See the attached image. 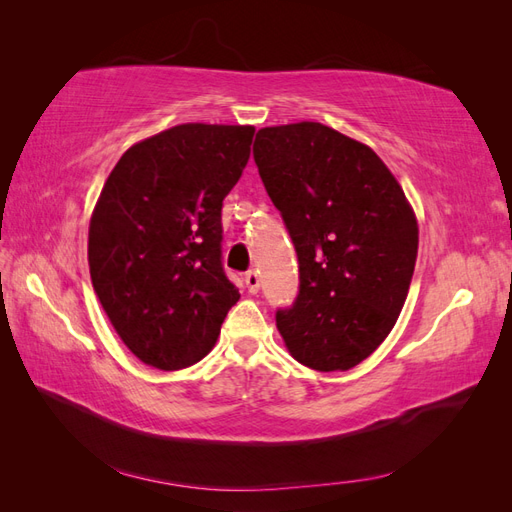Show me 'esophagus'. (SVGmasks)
Segmentation results:
<instances>
[{"label":"esophagus","instance_id":"1","mask_svg":"<svg viewBox=\"0 0 512 512\" xmlns=\"http://www.w3.org/2000/svg\"><path fill=\"white\" fill-rule=\"evenodd\" d=\"M245 284H247V290H250L252 294H256L260 290V273L258 271H247Z\"/></svg>","mask_w":512,"mask_h":512}]
</instances>
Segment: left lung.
Listing matches in <instances>:
<instances>
[{"instance_id": "1", "label": "left lung", "mask_w": 512, "mask_h": 512, "mask_svg": "<svg viewBox=\"0 0 512 512\" xmlns=\"http://www.w3.org/2000/svg\"><path fill=\"white\" fill-rule=\"evenodd\" d=\"M254 160L299 256V297L277 312V331L305 367L348 371L406 303L414 209L374 149L318 121L258 130Z\"/></svg>"}]
</instances>
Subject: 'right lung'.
<instances>
[{"mask_svg":"<svg viewBox=\"0 0 512 512\" xmlns=\"http://www.w3.org/2000/svg\"><path fill=\"white\" fill-rule=\"evenodd\" d=\"M254 126L181 123L132 145L91 213V284L138 361L177 371L207 356L239 290L222 269V203Z\"/></svg>","mask_w":512,"mask_h":512,"instance_id":"right-lung-1","label":"right lung"}]
</instances>
